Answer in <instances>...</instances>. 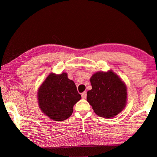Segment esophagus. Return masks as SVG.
I'll use <instances>...</instances> for the list:
<instances>
[{"mask_svg":"<svg viewBox=\"0 0 157 157\" xmlns=\"http://www.w3.org/2000/svg\"><path fill=\"white\" fill-rule=\"evenodd\" d=\"M86 96H87V93L86 92H84L82 93V98H86Z\"/></svg>","mask_w":157,"mask_h":157,"instance_id":"34e87169","label":"esophagus"}]
</instances>
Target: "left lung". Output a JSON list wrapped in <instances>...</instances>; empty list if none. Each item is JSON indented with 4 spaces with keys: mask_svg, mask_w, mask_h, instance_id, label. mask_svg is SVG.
<instances>
[{
    "mask_svg": "<svg viewBox=\"0 0 157 157\" xmlns=\"http://www.w3.org/2000/svg\"><path fill=\"white\" fill-rule=\"evenodd\" d=\"M92 90L87 92V101L96 115L111 118L125 108L128 98L126 85L112 70L98 71L91 77Z\"/></svg>",
    "mask_w": 157,
    "mask_h": 157,
    "instance_id": "left-lung-1",
    "label": "left lung"
}]
</instances>
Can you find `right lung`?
Returning <instances> with one entry per match:
<instances>
[{
    "instance_id": "right-lung-1",
    "label": "right lung",
    "mask_w": 157,
    "mask_h": 157,
    "mask_svg": "<svg viewBox=\"0 0 157 157\" xmlns=\"http://www.w3.org/2000/svg\"><path fill=\"white\" fill-rule=\"evenodd\" d=\"M39 108L54 121H65L71 115L73 106L81 99L73 81L67 73H51L38 90Z\"/></svg>"
}]
</instances>
